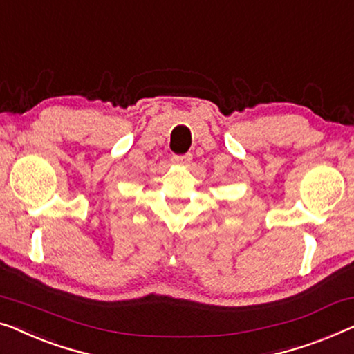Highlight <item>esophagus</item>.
<instances>
[{"label": "esophagus", "mask_w": 354, "mask_h": 354, "mask_svg": "<svg viewBox=\"0 0 354 354\" xmlns=\"http://www.w3.org/2000/svg\"><path fill=\"white\" fill-rule=\"evenodd\" d=\"M192 160H193L192 153H187V155H174L172 156L174 165H188V162Z\"/></svg>", "instance_id": "34e87169"}]
</instances>
